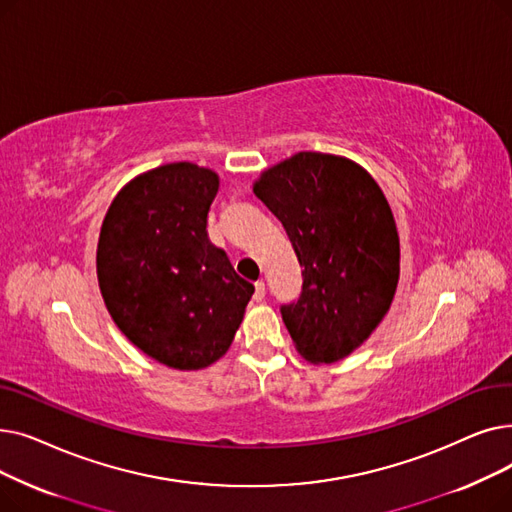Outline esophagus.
Segmentation results:
<instances>
[{"label":"esophagus","mask_w":512,"mask_h":512,"mask_svg":"<svg viewBox=\"0 0 512 512\" xmlns=\"http://www.w3.org/2000/svg\"><path fill=\"white\" fill-rule=\"evenodd\" d=\"M256 291H254V300L262 302L264 300V281H256Z\"/></svg>","instance_id":"1"}]
</instances>
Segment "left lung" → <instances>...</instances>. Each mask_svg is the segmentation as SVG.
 I'll return each instance as SVG.
<instances>
[{"mask_svg":"<svg viewBox=\"0 0 512 512\" xmlns=\"http://www.w3.org/2000/svg\"><path fill=\"white\" fill-rule=\"evenodd\" d=\"M304 266L298 302L281 306L312 364L350 356L379 327L400 279V239L377 181L350 158L298 152L254 183Z\"/></svg>","mask_w":512,"mask_h":512,"instance_id":"obj_1","label":"left lung"}]
</instances>
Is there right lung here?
Returning <instances> with one entry per match:
<instances>
[{
  "label": "right lung",
  "mask_w": 512,
  "mask_h": 512,
  "mask_svg": "<svg viewBox=\"0 0 512 512\" xmlns=\"http://www.w3.org/2000/svg\"><path fill=\"white\" fill-rule=\"evenodd\" d=\"M218 175L193 162L141 173L116 193L97 241V283L143 354L198 371L227 354L254 285L208 239Z\"/></svg>",
  "instance_id": "1"
}]
</instances>
